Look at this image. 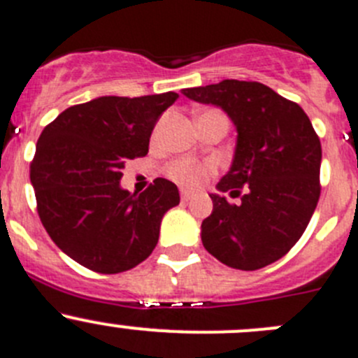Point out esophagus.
I'll return each mask as SVG.
<instances>
[{
  "mask_svg": "<svg viewBox=\"0 0 358 358\" xmlns=\"http://www.w3.org/2000/svg\"><path fill=\"white\" fill-rule=\"evenodd\" d=\"M189 199H192V192H188V189H181V200H182V202H188Z\"/></svg>",
  "mask_w": 358,
  "mask_h": 358,
  "instance_id": "obj_1",
  "label": "esophagus"
}]
</instances>
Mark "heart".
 I'll return each instance as SVG.
<instances>
[{
    "mask_svg": "<svg viewBox=\"0 0 358 358\" xmlns=\"http://www.w3.org/2000/svg\"><path fill=\"white\" fill-rule=\"evenodd\" d=\"M209 114H223V112H220L217 108H209V110L202 112L200 115ZM165 173L176 185L188 189H196L206 185L210 177L216 173V165L210 162H200V159L193 158H179L166 165Z\"/></svg>",
    "mask_w": 358,
    "mask_h": 358,
    "instance_id": "b5f03b06",
    "label": "heart"
}]
</instances>
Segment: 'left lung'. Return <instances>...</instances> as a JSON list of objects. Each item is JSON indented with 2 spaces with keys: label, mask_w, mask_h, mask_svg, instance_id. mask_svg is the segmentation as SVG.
Segmentation results:
<instances>
[{
  "label": "left lung",
  "mask_w": 358,
  "mask_h": 358,
  "mask_svg": "<svg viewBox=\"0 0 358 358\" xmlns=\"http://www.w3.org/2000/svg\"><path fill=\"white\" fill-rule=\"evenodd\" d=\"M182 94L223 108L237 126L232 169L210 195L203 248L221 264L257 271L283 258L308 228L318 203L322 144L308 114L265 84L227 79Z\"/></svg>",
  "instance_id": "obj_1"
}]
</instances>
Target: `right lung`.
I'll return each mask as SVG.
<instances>
[{
  "label": "right lung",
  "instance_id": "add662e5",
  "mask_svg": "<svg viewBox=\"0 0 358 358\" xmlns=\"http://www.w3.org/2000/svg\"><path fill=\"white\" fill-rule=\"evenodd\" d=\"M177 98L100 96L43 128L29 166L36 210L56 246L90 271L137 267L158 244L163 214L179 203L163 177L141 195L119 186L124 163L148 155L156 121Z\"/></svg>",
  "mask_w": 358,
  "mask_h": 358
}]
</instances>
